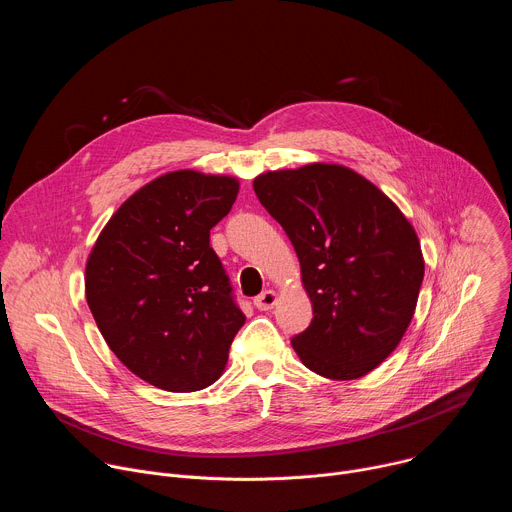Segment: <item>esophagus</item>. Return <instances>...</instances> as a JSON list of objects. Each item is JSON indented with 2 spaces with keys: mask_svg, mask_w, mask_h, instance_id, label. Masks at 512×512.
<instances>
[{
  "mask_svg": "<svg viewBox=\"0 0 512 512\" xmlns=\"http://www.w3.org/2000/svg\"><path fill=\"white\" fill-rule=\"evenodd\" d=\"M253 304H255L257 310L267 312V310H271V308L277 304V294H275L273 289H265L263 294H259V296L253 300Z\"/></svg>",
  "mask_w": 512,
  "mask_h": 512,
  "instance_id": "obj_1",
  "label": "esophagus"
}]
</instances>
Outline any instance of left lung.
Returning <instances> with one entry per match:
<instances>
[{
	"label": "left lung",
	"instance_id": "obj_1",
	"mask_svg": "<svg viewBox=\"0 0 512 512\" xmlns=\"http://www.w3.org/2000/svg\"><path fill=\"white\" fill-rule=\"evenodd\" d=\"M253 188L294 245L314 310L291 346L320 377L371 373L415 314L425 263L411 223L373 182L338 164L265 172Z\"/></svg>",
	"mask_w": 512,
	"mask_h": 512
}]
</instances>
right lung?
<instances>
[{
  "mask_svg": "<svg viewBox=\"0 0 512 512\" xmlns=\"http://www.w3.org/2000/svg\"><path fill=\"white\" fill-rule=\"evenodd\" d=\"M237 194L231 176L168 172L117 208L87 259V304L105 342L158 389L212 385L245 324L210 247V229Z\"/></svg>",
  "mask_w": 512,
  "mask_h": 512,
  "instance_id": "1",
  "label": "right lung"
}]
</instances>
